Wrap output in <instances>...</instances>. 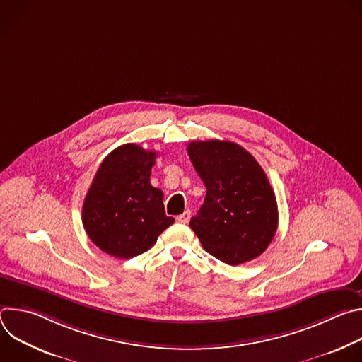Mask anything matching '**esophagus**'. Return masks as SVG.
Segmentation results:
<instances>
[{
  "label": "esophagus",
  "instance_id": "obj_1",
  "mask_svg": "<svg viewBox=\"0 0 362 362\" xmlns=\"http://www.w3.org/2000/svg\"><path fill=\"white\" fill-rule=\"evenodd\" d=\"M189 221H190V211H186L182 215L176 216V222H179V223H187Z\"/></svg>",
  "mask_w": 362,
  "mask_h": 362
}]
</instances>
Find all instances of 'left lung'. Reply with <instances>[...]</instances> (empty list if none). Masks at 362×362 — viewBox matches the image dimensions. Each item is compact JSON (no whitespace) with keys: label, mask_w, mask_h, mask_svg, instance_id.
<instances>
[{"label":"left lung","mask_w":362,"mask_h":362,"mask_svg":"<svg viewBox=\"0 0 362 362\" xmlns=\"http://www.w3.org/2000/svg\"><path fill=\"white\" fill-rule=\"evenodd\" d=\"M187 153L208 190L190 219L204 250L232 267L262 255L278 228L276 197L264 169L233 141H192Z\"/></svg>","instance_id":"left-lung-1"}]
</instances>
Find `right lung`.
<instances>
[{
	"label": "right lung",
	"instance_id": "1",
	"mask_svg": "<svg viewBox=\"0 0 362 362\" xmlns=\"http://www.w3.org/2000/svg\"><path fill=\"white\" fill-rule=\"evenodd\" d=\"M156 151L127 143L101 162L83 204L91 242L119 259L150 249L175 219L166 216L163 192L150 185Z\"/></svg>",
	"mask_w": 362,
	"mask_h": 362
}]
</instances>
